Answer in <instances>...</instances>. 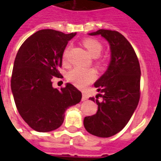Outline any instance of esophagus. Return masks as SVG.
I'll return each instance as SVG.
<instances>
[{
    "instance_id": "1",
    "label": "esophagus",
    "mask_w": 161,
    "mask_h": 161,
    "mask_svg": "<svg viewBox=\"0 0 161 161\" xmlns=\"http://www.w3.org/2000/svg\"><path fill=\"white\" fill-rule=\"evenodd\" d=\"M88 98V94H87V93H83V97H82V101L87 100Z\"/></svg>"
}]
</instances>
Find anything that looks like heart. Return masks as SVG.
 Masks as SVG:
<instances>
[{"instance_id":"1","label":"heart","mask_w":161,"mask_h":161,"mask_svg":"<svg viewBox=\"0 0 161 161\" xmlns=\"http://www.w3.org/2000/svg\"><path fill=\"white\" fill-rule=\"evenodd\" d=\"M83 45L88 50V53L93 58H98L103 50L102 44L95 39H85L83 41ZM68 53V47L65 49L63 53V58H67ZM96 78L95 71L91 68H83L76 67L68 73V80L72 82L78 88H83L89 83L93 82Z\"/></svg>"}]
</instances>
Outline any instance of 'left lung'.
<instances>
[{
    "label": "left lung",
    "mask_w": 161,
    "mask_h": 161,
    "mask_svg": "<svg viewBox=\"0 0 161 161\" xmlns=\"http://www.w3.org/2000/svg\"><path fill=\"white\" fill-rule=\"evenodd\" d=\"M100 35L109 44L110 62L107 70L94 83L103 101L96 99L98 111L85 117L83 125L89 134L108 138L125 128L140 100V67L132 46L122 34L99 29L88 33ZM94 102V98H89Z\"/></svg>",
    "instance_id": "1"
}]
</instances>
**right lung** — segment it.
<instances>
[{
	"label": "right lung",
	"instance_id": "1",
	"mask_svg": "<svg viewBox=\"0 0 161 161\" xmlns=\"http://www.w3.org/2000/svg\"><path fill=\"white\" fill-rule=\"evenodd\" d=\"M76 32L65 34L43 29L26 39L17 52L11 88L19 114L37 132L57 130L67 108L81 101L82 93L71 83L53 87L52 78L59 77L63 52Z\"/></svg>",
	"mask_w": 161,
	"mask_h": 161
}]
</instances>
